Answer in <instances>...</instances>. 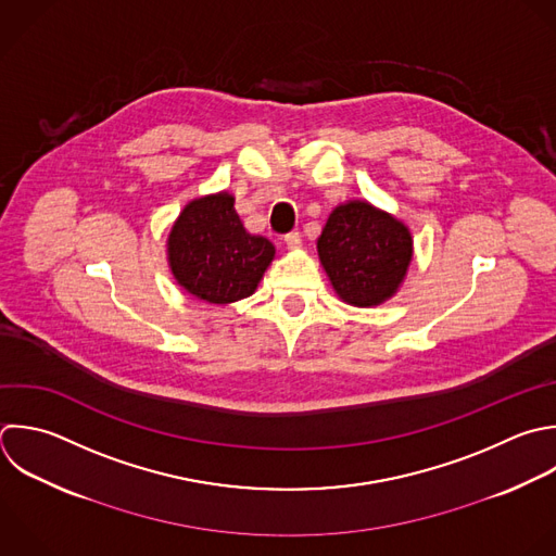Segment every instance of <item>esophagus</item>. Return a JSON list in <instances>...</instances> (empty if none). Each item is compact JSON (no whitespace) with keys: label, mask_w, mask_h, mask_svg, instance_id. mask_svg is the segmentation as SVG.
I'll return each instance as SVG.
<instances>
[{"label":"esophagus","mask_w":556,"mask_h":556,"mask_svg":"<svg viewBox=\"0 0 556 556\" xmlns=\"http://www.w3.org/2000/svg\"><path fill=\"white\" fill-rule=\"evenodd\" d=\"M285 243H287L289 250H298V248L302 245V235H300V232H289V235L285 237Z\"/></svg>","instance_id":"esophagus-1"}]
</instances>
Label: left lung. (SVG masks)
<instances>
[{
  "instance_id": "1",
  "label": "left lung",
  "mask_w": 556,
  "mask_h": 556,
  "mask_svg": "<svg viewBox=\"0 0 556 556\" xmlns=\"http://www.w3.org/2000/svg\"><path fill=\"white\" fill-rule=\"evenodd\" d=\"M317 252L343 302L378 306L400 289L413 258V239L393 215L352 200L330 213Z\"/></svg>"
}]
</instances>
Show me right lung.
I'll return each instance as SVG.
<instances>
[{"mask_svg":"<svg viewBox=\"0 0 556 556\" xmlns=\"http://www.w3.org/2000/svg\"><path fill=\"white\" fill-rule=\"evenodd\" d=\"M274 245L250 235L226 191L189 202L167 239L174 278L193 298L230 304L252 295L274 261Z\"/></svg>","mask_w":556,"mask_h":556,"instance_id":"right-lung-1","label":"right lung"}]
</instances>
